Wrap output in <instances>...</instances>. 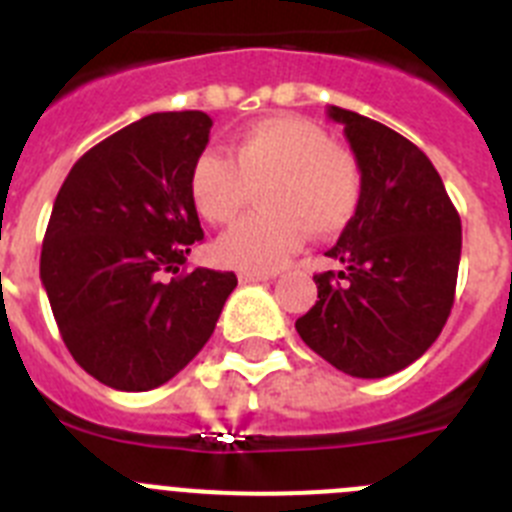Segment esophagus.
Masks as SVG:
<instances>
[{
  "label": "esophagus",
  "instance_id": "esophagus-1",
  "mask_svg": "<svg viewBox=\"0 0 512 512\" xmlns=\"http://www.w3.org/2000/svg\"><path fill=\"white\" fill-rule=\"evenodd\" d=\"M266 279H271V274H266V271H241V274H238V282L241 284L266 282Z\"/></svg>",
  "mask_w": 512,
  "mask_h": 512
}]
</instances>
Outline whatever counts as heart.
I'll list each match as a JSON object with an SVG mask.
<instances>
[{"mask_svg":"<svg viewBox=\"0 0 512 512\" xmlns=\"http://www.w3.org/2000/svg\"><path fill=\"white\" fill-rule=\"evenodd\" d=\"M261 207L220 235V264L243 271H274L305 243L338 235L361 205L364 179L356 158L333 146L320 125L300 115L253 122L230 140V158L202 151L189 171V194L207 223L228 225L261 187Z\"/></svg>","mask_w":512,"mask_h":512,"instance_id":"b5f03b06","label":"heart"}]
</instances>
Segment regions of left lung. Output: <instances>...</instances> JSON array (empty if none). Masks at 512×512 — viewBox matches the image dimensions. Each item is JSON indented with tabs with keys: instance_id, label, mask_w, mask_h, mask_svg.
<instances>
[{
	"instance_id": "obj_1",
	"label": "left lung",
	"mask_w": 512,
	"mask_h": 512,
	"mask_svg": "<svg viewBox=\"0 0 512 512\" xmlns=\"http://www.w3.org/2000/svg\"><path fill=\"white\" fill-rule=\"evenodd\" d=\"M364 179L354 220L315 274L318 302L297 318L302 341L341 372L379 379L431 348L454 307L461 220L423 151L359 112L328 107Z\"/></svg>"
}]
</instances>
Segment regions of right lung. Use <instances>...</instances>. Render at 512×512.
Returning a JSON list of instances; mask_svg holds the SVG:
<instances>
[{
  "label": "right lung",
  "mask_w": 512,
  "mask_h": 512,
  "mask_svg": "<svg viewBox=\"0 0 512 512\" xmlns=\"http://www.w3.org/2000/svg\"><path fill=\"white\" fill-rule=\"evenodd\" d=\"M210 128L200 110L153 112L89 148L53 202L40 279L74 361L112 390L182 372L238 284L205 266L178 274L205 238L189 171Z\"/></svg>",
  "instance_id": "add662e5"
}]
</instances>
